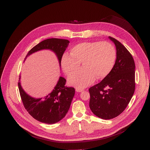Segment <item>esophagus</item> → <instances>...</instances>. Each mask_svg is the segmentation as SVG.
<instances>
[{
  "label": "esophagus",
  "instance_id": "esophagus-1",
  "mask_svg": "<svg viewBox=\"0 0 150 150\" xmlns=\"http://www.w3.org/2000/svg\"><path fill=\"white\" fill-rule=\"evenodd\" d=\"M84 89L83 88H76V92H82Z\"/></svg>",
  "mask_w": 150,
  "mask_h": 150
}]
</instances>
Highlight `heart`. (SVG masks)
<instances>
[{"label":"heart","mask_w":150,"mask_h":150,"mask_svg":"<svg viewBox=\"0 0 150 150\" xmlns=\"http://www.w3.org/2000/svg\"><path fill=\"white\" fill-rule=\"evenodd\" d=\"M71 54L65 53L61 59V65L67 75L80 67L83 68L69 76V83L77 88H83L91 84L95 78L106 77L112 69L116 59V51L108 42H85L71 49Z\"/></svg>","instance_id":"b5f03b06"}]
</instances>
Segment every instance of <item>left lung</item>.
Here are the masks:
<instances>
[{
  "instance_id": "left-lung-1",
  "label": "left lung",
  "mask_w": 150,
  "mask_h": 150,
  "mask_svg": "<svg viewBox=\"0 0 150 150\" xmlns=\"http://www.w3.org/2000/svg\"><path fill=\"white\" fill-rule=\"evenodd\" d=\"M117 49V59L111 72L99 83L89 89V107L98 117L110 120L127 108L135 88L134 60L127 49L109 36Z\"/></svg>"
}]
</instances>
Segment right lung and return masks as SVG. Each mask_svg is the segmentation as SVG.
Segmentation results:
<instances>
[{"mask_svg":"<svg viewBox=\"0 0 150 150\" xmlns=\"http://www.w3.org/2000/svg\"><path fill=\"white\" fill-rule=\"evenodd\" d=\"M69 43V41L67 39L58 38L45 39L32 47L25 59L32 53L47 49L52 50L56 54L61 64L62 57ZM66 81L64 78L61 76L51 93L43 98L38 99L28 95L23 91L19 81V93L26 110L33 118L41 122L52 124L61 121L67 114L75 95V88L66 86Z\"/></svg>","mask_w":150,"mask_h":150,"instance_id":"1","label":"right lung"}]
</instances>
